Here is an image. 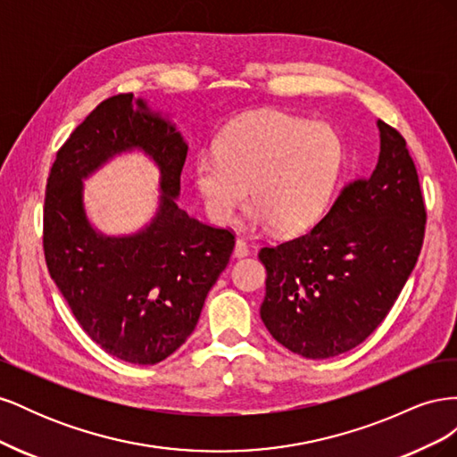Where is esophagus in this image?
<instances>
[{
    "instance_id": "1",
    "label": "esophagus",
    "mask_w": 457,
    "mask_h": 457,
    "mask_svg": "<svg viewBox=\"0 0 457 457\" xmlns=\"http://www.w3.org/2000/svg\"><path fill=\"white\" fill-rule=\"evenodd\" d=\"M247 252H250V250H247V244L242 240V238H238L237 240V244H234V252H232V255L234 257H245L247 255Z\"/></svg>"
}]
</instances>
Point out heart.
Returning <instances> with one entry per match:
<instances>
[{"instance_id": "obj_1", "label": "heart", "mask_w": 457, "mask_h": 457, "mask_svg": "<svg viewBox=\"0 0 457 457\" xmlns=\"http://www.w3.org/2000/svg\"><path fill=\"white\" fill-rule=\"evenodd\" d=\"M343 156L341 137L328 123L267 110L223 131L217 154L195 162V185L217 223H232L253 192L255 223L295 237L320 220Z\"/></svg>"}]
</instances>
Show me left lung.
I'll return each instance as SVG.
<instances>
[{"label": "left lung", "instance_id": "8db88e82", "mask_svg": "<svg viewBox=\"0 0 457 457\" xmlns=\"http://www.w3.org/2000/svg\"><path fill=\"white\" fill-rule=\"evenodd\" d=\"M378 129L376 170L345 187L307 234L259 252L267 269L261 320L312 361L354 349L383 322L423 245L416 165L403 135L381 120Z\"/></svg>", "mask_w": 457, "mask_h": 457}]
</instances>
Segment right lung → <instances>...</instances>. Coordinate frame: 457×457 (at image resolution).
Wrapping results in <instances>:
<instances>
[{"instance_id":"obj_1","label":"right lung","mask_w":457,"mask_h":457,"mask_svg":"<svg viewBox=\"0 0 457 457\" xmlns=\"http://www.w3.org/2000/svg\"><path fill=\"white\" fill-rule=\"evenodd\" d=\"M161 171L155 217L133 235L91 225L83 181L123 151ZM188 145L175 123L131 93L103 101L57 152L46 188L44 252L53 282L86 334L120 361L152 366L195 331L234 237L177 205Z\"/></svg>"}]
</instances>
